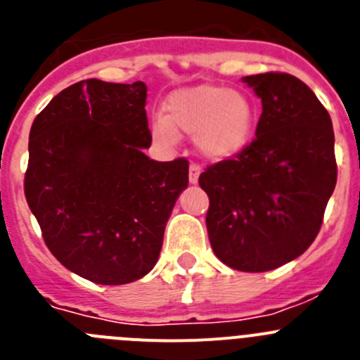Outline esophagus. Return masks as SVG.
Segmentation results:
<instances>
[{"instance_id":"obj_1","label":"esophagus","mask_w":360,"mask_h":360,"mask_svg":"<svg viewBox=\"0 0 360 360\" xmlns=\"http://www.w3.org/2000/svg\"><path fill=\"white\" fill-rule=\"evenodd\" d=\"M200 173H202V167L198 166V164H191L189 166V182L196 184L198 178H200Z\"/></svg>"}]
</instances>
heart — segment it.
I'll use <instances>...</instances> for the list:
<instances>
[{"mask_svg":"<svg viewBox=\"0 0 360 360\" xmlns=\"http://www.w3.org/2000/svg\"><path fill=\"white\" fill-rule=\"evenodd\" d=\"M255 108L245 92L219 85H202L174 92L166 117L153 121V137L173 143L176 131L196 134L200 153L212 160L236 157L252 141Z\"/></svg>","mask_w":360,"mask_h":360,"instance_id":"heart-1","label":"heart"}]
</instances>
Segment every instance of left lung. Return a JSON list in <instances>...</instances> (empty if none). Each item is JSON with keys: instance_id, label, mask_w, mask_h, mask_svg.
<instances>
[{"instance_id": "obj_1", "label": "left lung", "mask_w": 360, "mask_h": 360, "mask_svg": "<svg viewBox=\"0 0 360 360\" xmlns=\"http://www.w3.org/2000/svg\"><path fill=\"white\" fill-rule=\"evenodd\" d=\"M262 101L255 139L200 174L207 232L223 264L262 273L302 255L318 236L338 182L332 120L288 72L243 78Z\"/></svg>"}]
</instances>
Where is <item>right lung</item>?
Instances as JSON below:
<instances>
[{
    "instance_id": "add662e5",
    "label": "right lung",
    "mask_w": 360,
    "mask_h": 360,
    "mask_svg": "<svg viewBox=\"0 0 360 360\" xmlns=\"http://www.w3.org/2000/svg\"><path fill=\"white\" fill-rule=\"evenodd\" d=\"M146 84L82 80L53 98L30 130L25 196L46 246L101 285L143 278L157 264L189 162H157Z\"/></svg>"
}]
</instances>
